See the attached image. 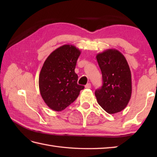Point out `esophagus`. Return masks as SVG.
<instances>
[{"mask_svg":"<svg viewBox=\"0 0 157 157\" xmlns=\"http://www.w3.org/2000/svg\"><path fill=\"white\" fill-rule=\"evenodd\" d=\"M85 88H91V84H90V83H88V84H86L85 86Z\"/></svg>","mask_w":157,"mask_h":157,"instance_id":"1","label":"esophagus"}]
</instances>
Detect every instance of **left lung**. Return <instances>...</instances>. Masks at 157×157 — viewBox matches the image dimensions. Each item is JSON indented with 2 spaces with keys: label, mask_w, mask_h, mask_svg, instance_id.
Returning a JSON list of instances; mask_svg holds the SVG:
<instances>
[{
  "label": "left lung",
  "mask_w": 157,
  "mask_h": 157,
  "mask_svg": "<svg viewBox=\"0 0 157 157\" xmlns=\"http://www.w3.org/2000/svg\"><path fill=\"white\" fill-rule=\"evenodd\" d=\"M102 75V86L96 90L98 105L109 113L124 109L132 96V75L127 60L121 52L108 49L96 55Z\"/></svg>",
  "instance_id": "1"
}]
</instances>
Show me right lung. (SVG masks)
I'll return each mask as SVG.
<instances>
[{
  "label": "right lung",
  "mask_w": 157,
  "mask_h": 157,
  "mask_svg": "<svg viewBox=\"0 0 157 157\" xmlns=\"http://www.w3.org/2000/svg\"><path fill=\"white\" fill-rule=\"evenodd\" d=\"M81 52L75 46L65 44L51 53L39 75L42 99L50 109L61 111L75 101L84 86L78 84L75 73Z\"/></svg>",
  "instance_id": "add662e5"
}]
</instances>
